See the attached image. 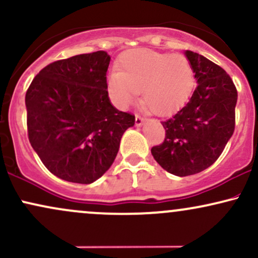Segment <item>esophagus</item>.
I'll return each mask as SVG.
<instances>
[{"mask_svg": "<svg viewBox=\"0 0 258 258\" xmlns=\"http://www.w3.org/2000/svg\"><path fill=\"white\" fill-rule=\"evenodd\" d=\"M144 120H146V117L141 116V115H138V114H136V126L143 125Z\"/></svg>", "mask_w": 258, "mask_h": 258, "instance_id": "obj_1", "label": "esophagus"}]
</instances>
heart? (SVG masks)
<instances>
[{
    "label": "heart",
    "mask_w": 258,
    "mask_h": 258,
    "mask_svg": "<svg viewBox=\"0 0 258 258\" xmlns=\"http://www.w3.org/2000/svg\"><path fill=\"white\" fill-rule=\"evenodd\" d=\"M194 70L182 54L135 49L121 55L119 70L108 79L111 96L121 106H128L142 91L149 110L165 114L178 106L191 92Z\"/></svg>",
    "instance_id": "1"
}]
</instances>
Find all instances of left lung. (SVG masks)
Instances as JSON below:
<instances>
[{"mask_svg": "<svg viewBox=\"0 0 258 258\" xmlns=\"http://www.w3.org/2000/svg\"><path fill=\"white\" fill-rule=\"evenodd\" d=\"M185 55L198 85L188 102L161 121L165 139L152 148L160 166L179 177L199 173L220 158L235 128L238 99L226 70L198 53Z\"/></svg>", "mask_w": 258, "mask_h": 258, "instance_id": "8db88e82", "label": "left lung"}]
</instances>
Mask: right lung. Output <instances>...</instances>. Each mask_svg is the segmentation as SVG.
<instances>
[{"mask_svg":"<svg viewBox=\"0 0 258 258\" xmlns=\"http://www.w3.org/2000/svg\"><path fill=\"white\" fill-rule=\"evenodd\" d=\"M104 51L53 61L32 80L25 94L31 147L49 172L90 184L116 158L135 115L117 110L108 97Z\"/></svg>","mask_w":258,"mask_h":258,"instance_id":"right-lung-1","label":"right lung"}]
</instances>
